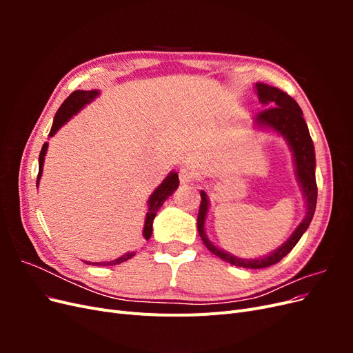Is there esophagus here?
I'll use <instances>...</instances> for the list:
<instances>
[{"label": "esophagus", "mask_w": 353, "mask_h": 353, "mask_svg": "<svg viewBox=\"0 0 353 353\" xmlns=\"http://www.w3.org/2000/svg\"><path fill=\"white\" fill-rule=\"evenodd\" d=\"M196 179V170L193 166L185 165L179 169V181L183 184H188V183H193Z\"/></svg>", "instance_id": "obj_1"}]
</instances>
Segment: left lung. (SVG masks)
Here are the masks:
<instances>
[{"mask_svg": "<svg viewBox=\"0 0 353 353\" xmlns=\"http://www.w3.org/2000/svg\"><path fill=\"white\" fill-rule=\"evenodd\" d=\"M256 92H258L259 101L266 105V109L262 110L259 114L254 117V125L258 128H263V130H271L281 137L285 138L288 143V147L293 153L294 168H296V176L299 181V185L305 197V206L306 213L302 222L299 223L297 228L293 231V234L288 240L281 244L279 249L274 250L270 254L261 256L258 259H243L237 258L225 250L216 248L213 244L205 231V222L209 210V199L205 191H200L201 203L199 209L197 216V230L199 236L205 243L206 248L216 254L218 258L225 261L231 265L240 266V268H250V270H259V268H268V266L280 262L284 256L292 252V249L297 244L303 236V232L307 230L309 223H311L315 208H316V181H315V148L311 134H309L307 125L303 119V112L299 108V104L285 94L284 91L271 87L262 82H258L254 85Z\"/></svg>", "mask_w": 353, "mask_h": 353, "instance_id": "8db88e82", "label": "left lung"}]
</instances>
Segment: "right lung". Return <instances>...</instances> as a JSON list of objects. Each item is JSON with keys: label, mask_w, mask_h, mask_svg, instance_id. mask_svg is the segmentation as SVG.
Returning a JSON list of instances; mask_svg holds the SVG:
<instances>
[{"label": "right lung", "mask_w": 353, "mask_h": 353, "mask_svg": "<svg viewBox=\"0 0 353 353\" xmlns=\"http://www.w3.org/2000/svg\"><path fill=\"white\" fill-rule=\"evenodd\" d=\"M100 91L97 90H91V91H82V90H77L73 91L69 97L63 101V104L60 105V109L57 110L56 116H54V122H52V126H51V131H50V137L54 135L60 128L65 125L70 117L73 114H77L79 110H82L85 105L90 104L94 99L99 97ZM47 148H48V143H44V145H42L41 148V153H39V172H38V176H37V184H39L41 181V175H42V166H44V160H46V154H47ZM179 185V179H178V174L176 172H170L165 179L163 183L160 184L154 191L153 194L148 197V201H147V206H148V210H147V215H145V222H144V230H143V236L145 240H148L152 237V232H153V221H154V216L157 210L162 208V205L165 203V200L172 196L174 191L178 188ZM38 187V185H37ZM132 256H135V252H128L125 253L123 256H121V258H117L114 261H110V262H85L88 265H95V266H112V265H119L128 259H131Z\"/></svg>", "instance_id": "right-lung-1"}]
</instances>
